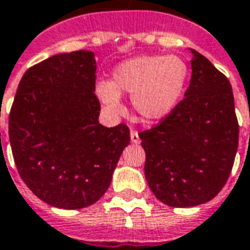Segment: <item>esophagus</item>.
I'll return each mask as SVG.
<instances>
[{"instance_id":"34e87169","label":"esophagus","mask_w":250,"mask_h":250,"mask_svg":"<svg viewBox=\"0 0 250 250\" xmlns=\"http://www.w3.org/2000/svg\"><path fill=\"white\" fill-rule=\"evenodd\" d=\"M130 142L132 143H135V145H139L140 143V137H139V133H137V130H130Z\"/></svg>"}]
</instances>
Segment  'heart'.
<instances>
[{
	"mask_svg": "<svg viewBox=\"0 0 250 250\" xmlns=\"http://www.w3.org/2000/svg\"><path fill=\"white\" fill-rule=\"evenodd\" d=\"M187 77V64L179 56H137L115 68L113 82H99L96 93L113 113L122 111L121 93L132 95L137 115L145 121H157L177 105Z\"/></svg>",
	"mask_w": 250,
	"mask_h": 250,
	"instance_id": "1",
	"label": "heart"
}]
</instances>
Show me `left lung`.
I'll list each match as a JSON object with an SVG mask.
<instances>
[{
	"label": "left lung",
	"instance_id": "8db88e82",
	"mask_svg": "<svg viewBox=\"0 0 250 250\" xmlns=\"http://www.w3.org/2000/svg\"><path fill=\"white\" fill-rule=\"evenodd\" d=\"M191 52L186 98L158 125L139 133L147 183L161 202L173 208L197 207L215 198L238 148L230 81L205 56Z\"/></svg>",
	"mask_w": 250,
	"mask_h": 250
}]
</instances>
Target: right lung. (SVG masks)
<instances>
[{
  "label": "right lung",
  "mask_w": 250,
  "mask_h": 250,
  "mask_svg": "<svg viewBox=\"0 0 250 250\" xmlns=\"http://www.w3.org/2000/svg\"><path fill=\"white\" fill-rule=\"evenodd\" d=\"M96 60L90 51L60 53L30 67L9 113V142L21 180L60 209L95 204L110 187L129 145V128L99 124Z\"/></svg>",
  "instance_id": "right-lung-1"
}]
</instances>
